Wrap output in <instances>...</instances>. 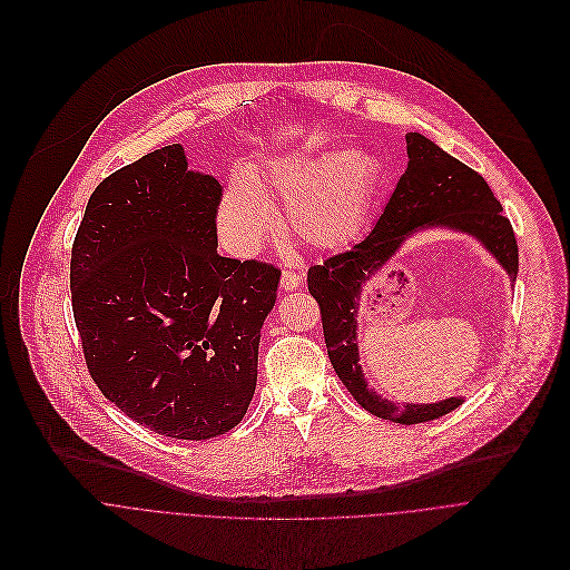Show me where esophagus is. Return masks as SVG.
Returning <instances> with one entry per match:
<instances>
[{"mask_svg":"<svg viewBox=\"0 0 570 570\" xmlns=\"http://www.w3.org/2000/svg\"><path fill=\"white\" fill-rule=\"evenodd\" d=\"M298 285H301V276L296 272H283L281 274V287L285 292H294V289H298Z\"/></svg>","mask_w":570,"mask_h":570,"instance_id":"34e87169","label":"esophagus"}]
</instances>
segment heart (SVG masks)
I'll list each match as a JSON object with an SVG mask.
<instances>
[{
	"label": "heart",
	"instance_id": "obj_1",
	"mask_svg": "<svg viewBox=\"0 0 570 570\" xmlns=\"http://www.w3.org/2000/svg\"><path fill=\"white\" fill-rule=\"evenodd\" d=\"M382 173L366 150L274 161L254 184L236 177L217 206V232L236 256H254L274 234L272 208H283L287 236L316 252L355 243L366 229Z\"/></svg>",
	"mask_w": 570,
	"mask_h": 570
}]
</instances>
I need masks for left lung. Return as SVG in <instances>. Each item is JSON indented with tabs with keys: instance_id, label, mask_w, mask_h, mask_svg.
I'll return each mask as SVG.
<instances>
[{
	"instance_id": "8db88e82",
	"label": "left lung",
	"mask_w": 570,
	"mask_h": 570,
	"mask_svg": "<svg viewBox=\"0 0 570 570\" xmlns=\"http://www.w3.org/2000/svg\"><path fill=\"white\" fill-rule=\"evenodd\" d=\"M406 170L368 238L351 252L309 267L307 289L321 307L332 368L351 395L382 420L417 424L459 409L463 397L400 406L368 389L357 341V316L366 285H371L413 234L426 229H449L479 240L505 269L510 283L517 281L519 249L512 224L501 213V202L476 170L446 155L420 132L406 135Z\"/></svg>"
}]
</instances>
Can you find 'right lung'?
<instances>
[{
	"label": "right lung",
	"mask_w": 570,
	"mask_h": 570,
	"mask_svg": "<svg viewBox=\"0 0 570 570\" xmlns=\"http://www.w3.org/2000/svg\"><path fill=\"white\" fill-rule=\"evenodd\" d=\"M222 186L179 144L111 173L71 249V305L100 393L177 440H208L247 413L261 327L281 272L217 254Z\"/></svg>",
	"instance_id": "1"
}]
</instances>
